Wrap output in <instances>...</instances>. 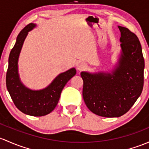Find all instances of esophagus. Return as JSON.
<instances>
[{
  "instance_id": "34e87169",
  "label": "esophagus",
  "mask_w": 149,
  "mask_h": 149,
  "mask_svg": "<svg viewBox=\"0 0 149 149\" xmlns=\"http://www.w3.org/2000/svg\"><path fill=\"white\" fill-rule=\"evenodd\" d=\"M76 68H77L78 70H79V71H81V70H84L86 68V65L84 63L80 62L77 64V65H76Z\"/></svg>"
}]
</instances>
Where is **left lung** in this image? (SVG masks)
Returning a JSON list of instances; mask_svg holds the SVG:
<instances>
[{
  "mask_svg": "<svg viewBox=\"0 0 149 149\" xmlns=\"http://www.w3.org/2000/svg\"><path fill=\"white\" fill-rule=\"evenodd\" d=\"M120 32V54L111 72L81 73L83 98L89 110L103 117H119L129 111L141 94L144 59L139 38L127 28Z\"/></svg>",
  "mask_w": 149,
  "mask_h": 149,
  "instance_id": "1",
  "label": "left lung"
}]
</instances>
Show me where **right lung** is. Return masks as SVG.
<instances>
[{
	"mask_svg": "<svg viewBox=\"0 0 149 149\" xmlns=\"http://www.w3.org/2000/svg\"><path fill=\"white\" fill-rule=\"evenodd\" d=\"M36 26V25L34 23H30L22 30L17 37L9 55L6 87L15 106L21 112L33 116H43L54 111L58 102L63 88L76 75V70L72 68L60 73L51 84L40 90L30 89L21 82L18 66L20 53L28 33Z\"/></svg>",
	"mask_w": 149,
	"mask_h": 149,
	"instance_id": "1",
	"label": "right lung"
}]
</instances>
